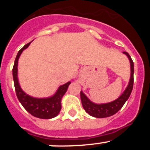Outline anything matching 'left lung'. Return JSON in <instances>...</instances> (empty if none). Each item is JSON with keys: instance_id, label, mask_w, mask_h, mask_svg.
I'll return each mask as SVG.
<instances>
[{"instance_id": "8db88e82", "label": "left lung", "mask_w": 150, "mask_h": 150, "mask_svg": "<svg viewBox=\"0 0 150 150\" xmlns=\"http://www.w3.org/2000/svg\"><path fill=\"white\" fill-rule=\"evenodd\" d=\"M123 53L125 54L129 59L132 72H131V78L128 87L119 98L107 104H96L90 101L88 98L82 91H80V98H81L83 107L86 112H88L90 116L96 118H105L114 115L122 107L132 93L134 84V62L127 52H123Z\"/></svg>"}]
</instances>
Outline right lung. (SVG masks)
Returning <instances> with one entry per match:
<instances>
[{
    "label": "right lung",
    "mask_w": 150,
    "mask_h": 150,
    "mask_svg": "<svg viewBox=\"0 0 150 150\" xmlns=\"http://www.w3.org/2000/svg\"><path fill=\"white\" fill-rule=\"evenodd\" d=\"M30 43H27L22 47L16 55L15 59V63L13 67V76L14 86H15L16 94L24 108L32 116L40 119H52L59 114L61 110V100L63 95L67 91L68 86L71 82L65 83L63 86H61L56 93L52 97L48 98H34L32 97L26 95L19 86L17 78V71H18V60L21 53L24 50L28 47Z\"/></svg>",
    "instance_id": "1"
}]
</instances>
